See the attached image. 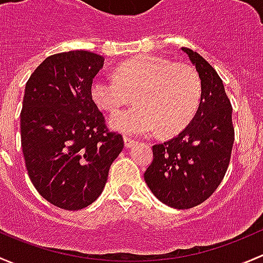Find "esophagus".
<instances>
[{"instance_id": "obj_1", "label": "esophagus", "mask_w": 263, "mask_h": 263, "mask_svg": "<svg viewBox=\"0 0 263 263\" xmlns=\"http://www.w3.org/2000/svg\"><path fill=\"white\" fill-rule=\"evenodd\" d=\"M124 144H125L126 148H130L132 145L135 144V140L132 139V138L126 137V135H124Z\"/></svg>"}]
</instances>
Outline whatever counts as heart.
I'll list each match as a JSON object with an SVG mask.
<instances>
[{"mask_svg":"<svg viewBox=\"0 0 263 263\" xmlns=\"http://www.w3.org/2000/svg\"><path fill=\"white\" fill-rule=\"evenodd\" d=\"M90 93L96 106L107 112H115L134 93L137 105L110 118L115 130L142 135L159 128L162 134H172L194 118L200 104L201 83L196 71L187 64L140 55L121 63L115 78L95 77Z\"/></svg>","mask_w":263,"mask_h":263,"instance_id":"b5f03b06","label":"heart"}]
</instances>
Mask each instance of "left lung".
Wrapping results in <instances>:
<instances>
[{"mask_svg": "<svg viewBox=\"0 0 263 263\" xmlns=\"http://www.w3.org/2000/svg\"><path fill=\"white\" fill-rule=\"evenodd\" d=\"M181 49L199 73L200 104L180 134L153 145V161L144 180L159 201L175 209H190L220 185L231 161L234 129L221 78L199 53Z\"/></svg>", "mask_w": 263, "mask_h": 263, "instance_id": "8db88e82", "label": "left lung"}]
</instances>
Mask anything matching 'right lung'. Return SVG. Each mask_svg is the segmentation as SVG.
<instances>
[{
  "label": "right lung",
  "mask_w": 263,
  "mask_h": 263,
  "mask_svg": "<svg viewBox=\"0 0 263 263\" xmlns=\"http://www.w3.org/2000/svg\"><path fill=\"white\" fill-rule=\"evenodd\" d=\"M104 61L86 50L54 54L25 86L20 128L26 170L37 192L64 210L83 209L101 195L124 148L91 99Z\"/></svg>",
  "instance_id": "obj_1"
}]
</instances>
